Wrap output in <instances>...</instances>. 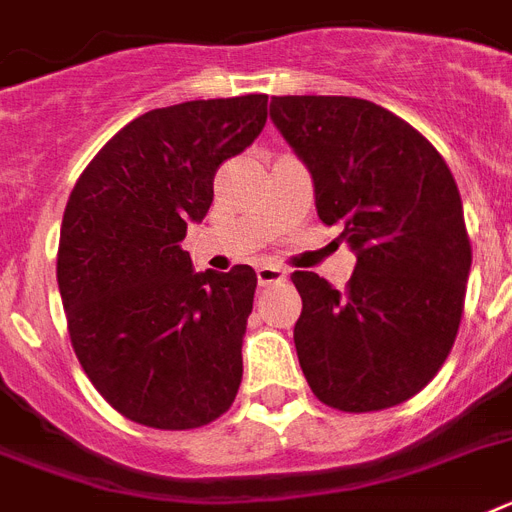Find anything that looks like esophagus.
<instances>
[{"instance_id": "34e87169", "label": "esophagus", "mask_w": 512, "mask_h": 512, "mask_svg": "<svg viewBox=\"0 0 512 512\" xmlns=\"http://www.w3.org/2000/svg\"><path fill=\"white\" fill-rule=\"evenodd\" d=\"M286 281V270L278 268V265H260L257 268V284L270 286V284H281Z\"/></svg>"}]
</instances>
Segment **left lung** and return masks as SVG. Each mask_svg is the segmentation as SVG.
I'll return each instance as SVG.
<instances>
[{
	"instance_id": "left-lung-1",
	"label": "left lung",
	"mask_w": 512,
	"mask_h": 512,
	"mask_svg": "<svg viewBox=\"0 0 512 512\" xmlns=\"http://www.w3.org/2000/svg\"><path fill=\"white\" fill-rule=\"evenodd\" d=\"M270 120L307 165L315 210L357 255L339 292L294 270L299 365L344 413L410 400L450 355L471 242L447 162L410 123L357 97H273Z\"/></svg>"
}]
</instances>
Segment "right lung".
<instances>
[{
  "label": "right lung",
  "mask_w": 512,
  "mask_h": 512,
  "mask_svg": "<svg viewBox=\"0 0 512 512\" xmlns=\"http://www.w3.org/2000/svg\"><path fill=\"white\" fill-rule=\"evenodd\" d=\"M265 118V94L149 110L70 191L57 249L70 342L97 392L141 426L199 429L239 392L255 270L194 273L181 242L213 205L220 162Z\"/></svg>",
  "instance_id": "right-lung-1"
}]
</instances>
